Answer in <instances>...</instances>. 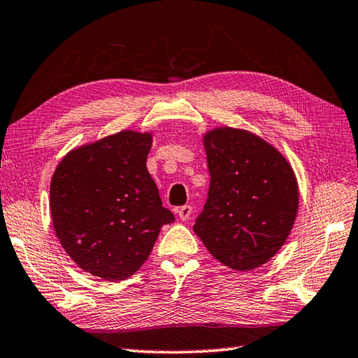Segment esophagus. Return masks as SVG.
Instances as JSON below:
<instances>
[{
  "label": "esophagus",
  "instance_id": "obj_1",
  "mask_svg": "<svg viewBox=\"0 0 358 358\" xmlns=\"http://www.w3.org/2000/svg\"><path fill=\"white\" fill-rule=\"evenodd\" d=\"M192 213H193V207H192V206H182V207L178 208V215H179V218H180L182 221L190 220Z\"/></svg>",
  "mask_w": 358,
  "mask_h": 358
}]
</instances>
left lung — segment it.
<instances>
[{"instance_id": "left-lung-1", "label": "left lung", "mask_w": 358, "mask_h": 358, "mask_svg": "<svg viewBox=\"0 0 358 358\" xmlns=\"http://www.w3.org/2000/svg\"><path fill=\"white\" fill-rule=\"evenodd\" d=\"M210 187L193 231L235 271L266 263L288 238L299 206L287 159L252 132L218 127L204 136Z\"/></svg>"}]
</instances>
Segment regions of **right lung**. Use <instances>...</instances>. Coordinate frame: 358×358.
<instances>
[{"instance_id": "right-lung-1", "label": "right lung", "mask_w": 358, "mask_h": 358, "mask_svg": "<svg viewBox=\"0 0 358 358\" xmlns=\"http://www.w3.org/2000/svg\"><path fill=\"white\" fill-rule=\"evenodd\" d=\"M151 145V134L121 131L70 151L52 174L54 231L78 266L96 278H131L162 226L174 221L148 173Z\"/></svg>"}]
</instances>
